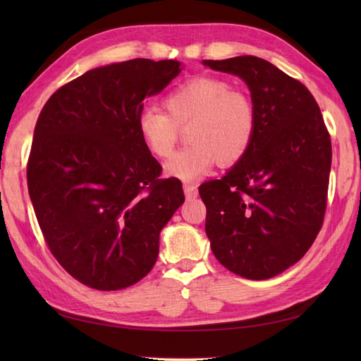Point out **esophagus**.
Returning <instances> with one entry per match:
<instances>
[{"label":"esophagus","instance_id":"1","mask_svg":"<svg viewBox=\"0 0 361 361\" xmlns=\"http://www.w3.org/2000/svg\"><path fill=\"white\" fill-rule=\"evenodd\" d=\"M183 189H185V195L186 198H189V200H192V198L198 195V189L195 185H192V183H186V185L183 186Z\"/></svg>","mask_w":361,"mask_h":361}]
</instances>
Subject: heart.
Returning <instances> with one entry per match:
<instances>
[{
    "instance_id": "b5f03b06",
    "label": "heart",
    "mask_w": 361,
    "mask_h": 361,
    "mask_svg": "<svg viewBox=\"0 0 361 361\" xmlns=\"http://www.w3.org/2000/svg\"><path fill=\"white\" fill-rule=\"evenodd\" d=\"M166 110L145 106L136 127L145 147L167 158L178 141L180 127L190 126V145L167 161L166 173L192 181L216 164L233 166L247 155L257 132L255 101L225 79L202 75L175 87L164 99Z\"/></svg>"
}]
</instances>
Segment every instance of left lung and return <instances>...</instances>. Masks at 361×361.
<instances>
[{
    "instance_id": "1",
    "label": "left lung",
    "mask_w": 361,
    "mask_h": 361,
    "mask_svg": "<svg viewBox=\"0 0 361 361\" xmlns=\"http://www.w3.org/2000/svg\"><path fill=\"white\" fill-rule=\"evenodd\" d=\"M203 65L239 75L257 110L247 155L224 178L198 188L206 234L229 271L273 278L309 251L323 226L331 135L310 91L267 60L240 56Z\"/></svg>"
}]
</instances>
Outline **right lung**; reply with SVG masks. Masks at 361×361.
Returning <instances> with one entry per match:
<instances>
[{
	"label": "right lung",
	"instance_id": "obj_1",
	"mask_svg": "<svg viewBox=\"0 0 361 361\" xmlns=\"http://www.w3.org/2000/svg\"><path fill=\"white\" fill-rule=\"evenodd\" d=\"M176 60L133 59L65 83L37 119L27 189L52 256L96 290L133 286L155 265L159 233L185 202L178 178L137 133L144 99L161 93Z\"/></svg>",
	"mask_w": 361,
	"mask_h": 361
}]
</instances>
